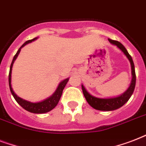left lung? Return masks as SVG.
<instances>
[{
    "mask_svg": "<svg viewBox=\"0 0 146 146\" xmlns=\"http://www.w3.org/2000/svg\"><path fill=\"white\" fill-rule=\"evenodd\" d=\"M108 41L111 42V44L113 45H116L118 48H120L122 50L123 54H124L128 60L130 62L131 64V70H132V79L131 84L129 86L127 91L123 92L122 95L117 96V97L114 98H96L95 96H91L88 92L86 90L85 87L82 85V89L83 95H84L87 102L90 104L93 108L98 110V111H113L116 109L120 108V107H122L125 103L128 102L129 98L131 97L132 94L133 93L134 89H135V86H136V73H135V66H134L133 61L132 59V57L129 55L127 50L125 48V47L120 42L117 41H114V40H111L108 38Z\"/></svg>",
    "mask_w": 146,
    "mask_h": 146,
    "instance_id": "obj_1",
    "label": "left lung"
}]
</instances>
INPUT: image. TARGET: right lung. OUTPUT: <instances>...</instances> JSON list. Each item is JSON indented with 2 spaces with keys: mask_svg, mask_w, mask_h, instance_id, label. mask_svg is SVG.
Listing matches in <instances>:
<instances>
[{
  "mask_svg": "<svg viewBox=\"0 0 146 146\" xmlns=\"http://www.w3.org/2000/svg\"><path fill=\"white\" fill-rule=\"evenodd\" d=\"M37 39V38H35L32 40H29L27 42H26L23 45H22L20 48H19V50H17V54H15V56L13 57V61L11 63V65H10V73H9V86H10V89L11 93H12L13 96L15 98V100L17 101V102L18 104L23 108L25 110L29 111L31 113H47L48 111H51L52 109H54L55 107L57 106V104H58V102L60 101V98L61 97L62 92H63V90H64V87L66 85L67 82H68L69 78L66 79V80H63L61 82H60L59 86L57 87V90L54 92V93L53 94L52 96L48 98L47 99L42 101V102H36V103H33V102H28L26 100H24L21 98L18 97V96L14 93V92L13 91L12 87H11V72H12V67L13 64L14 63L15 60L17 59V56L19 54V51L21 50V48L23 46H25L26 44H27L28 43H30L34 40Z\"/></svg>",
  "mask_w": 146,
  "mask_h": 146,
  "instance_id": "obj_1",
  "label": "right lung"
}]
</instances>
